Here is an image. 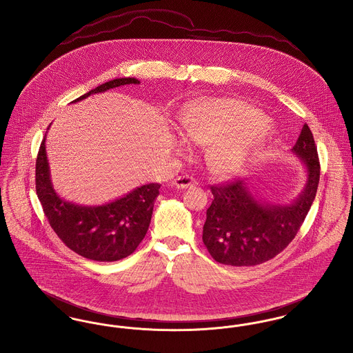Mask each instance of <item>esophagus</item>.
<instances>
[{
    "label": "esophagus",
    "instance_id": "obj_1",
    "mask_svg": "<svg viewBox=\"0 0 353 353\" xmlns=\"http://www.w3.org/2000/svg\"><path fill=\"white\" fill-rule=\"evenodd\" d=\"M199 183L192 177V176H189V174H185V176H179V177H176L174 179V181H173V185L176 186V188H189V186H194V185H197Z\"/></svg>",
    "mask_w": 353,
    "mask_h": 353
}]
</instances>
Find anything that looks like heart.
<instances>
[{"instance_id": "obj_1", "label": "heart", "mask_w": 353, "mask_h": 353, "mask_svg": "<svg viewBox=\"0 0 353 353\" xmlns=\"http://www.w3.org/2000/svg\"><path fill=\"white\" fill-rule=\"evenodd\" d=\"M180 128L188 141L206 145L208 164L222 176L243 172L269 141L265 115L246 101L205 99L185 107ZM180 148H185L180 140Z\"/></svg>"}]
</instances>
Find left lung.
<instances>
[{
	"mask_svg": "<svg viewBox=\"0 0 353 353\" xmlns=\"http://www.w3.org/2000/svg\"><path fill=\"white\" fill-rule=\"evenodd\" d=\"M292 152L307 169L299 197L290 205L258 201L243 180L212 185L202 241L214 261L229 266H255L283 252L302 226L315 200L320 179L318 150L304 124Z\"/></svg>",
	"mask_w": 353,
	"mask_h": 353,
	"instance_id": "1",
	"label": "left lung"
}]
</instances>
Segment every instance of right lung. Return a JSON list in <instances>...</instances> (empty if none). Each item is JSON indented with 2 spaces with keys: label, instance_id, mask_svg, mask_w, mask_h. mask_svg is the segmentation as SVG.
I'll list each match as a JSON object with an SVG mask.
<instances>
[{
  "label": "right lung",
  "instance_id": "right-lung-1",
  "mask_svg": "<svg viewBox=\"0 0 353 353\" xmlns=\"http://www.w3.org/2000/svg\"><path fill=\"white\" fill-rule=\"evenodd\" d=\"M139 83L136 78L114 79L88 91L74 103L119 85ZM45 140L46 134L37 156L35 189L51 229L68 249L91 261L114 262L131 255L147 234L160 184L143 185L101 206L65 201L51 184Z\"/></svg>",
  "mask_w": 353,
  "mask_h": 353
}]
</instances>
